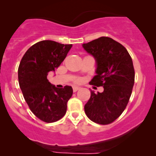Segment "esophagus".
Listing matches in <instances>:
<instances>
[{
	"label": "esophagus",
	"mask_w": 156,
	"mask_h": 156,
	"mask_svg": "<svg viewBox=\"0 0 156 156\" xmlns=\"http://www.w3.org/2000/svg\"><path fill=\"white\" fill-rule=\"evenodd\" d=\"M80 90V87H73V92H76L77 90Z\"/></svg>",
	"instance_id": "obj_1"
}]
</instances>
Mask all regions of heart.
I'll list each match as a JSON object with an SVG mask.
<instances>
[{"mask_svg":"<svg viewBox=\"0 0 156 156\" xmlns=\"http://www.w3.org/2000/svg\"><path fill=\"white\" fill-rule=\"evenodd\" d=\"M73 81H74V82L76 83H80V78H76V79L74 80Z\"/></svg>","mask_w":156,"mask_h":156,"instance_id":"obj_1","label":"heart"}]
</instances>
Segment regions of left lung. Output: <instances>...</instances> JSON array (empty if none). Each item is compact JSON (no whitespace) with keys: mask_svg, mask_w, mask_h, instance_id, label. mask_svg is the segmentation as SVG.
<instances>
[{"mask_svg":"<svg viewBox=\"0 0 156 156\" xmlns=\"http://www.w3.org/2000/svg\"><path fill=\"white\" fill-rule=\"evenodd\" d=\"M83 47L95 58L98 65L97 75L89 83L104 87L102 93L90 92L85 113L96 123L110 124L129 102L134 84L133 61L126 48L110 37H99Z\"/></svg>","mask_w":156,"mask_h":156,"instance_id":"obj_1","label":"left lung"}]
</instances>
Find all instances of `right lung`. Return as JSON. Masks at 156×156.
Listing matches in <instances>:
<instances>
[{
	"label": "right lung",
	"instance_id": "add662e5",
	"mask_svg": "<svg viewBox=\"0 0 156 156\" xmlns=\"http://www.w3.org/2000/svg\"><path fill=\"white\" fill-rule=\"evenodd\" d=\"M71 48L72 44L53 41H40L29 48L20 62L19 87L30 109L43 122H56L66 112L73 88L55 87L48 81V74L59 67Z\"/></svg>",
	"mask_w": 156,
	"mask_h": 156
}]
</instances>
